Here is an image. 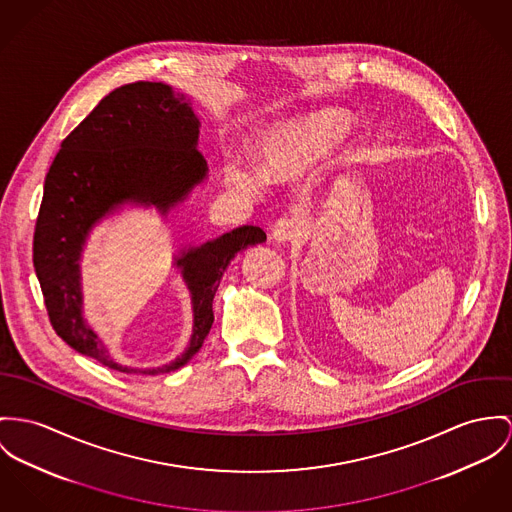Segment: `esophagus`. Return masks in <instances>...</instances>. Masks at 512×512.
<instances>
[{
    "instance_id": "34e87169",
    "label": "esophagus",
    "mask_w": 512,
    "mask_h": 512,
    "mask_svg": "<svg viewBox=\"0 0 512 512\" xmlns=\"http://www.w3.org/2000/svg\"><path fill=\"white\" fill-rule=\"evenodd\" d=\"M298 236H300V224L292 218H280L271 230V237L276 243H286Z\"/></svg>"
}]
</instances>
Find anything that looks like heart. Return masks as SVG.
Wrapping results in <instances>:
<instances>
[{
    "label": "heart",
    "instance_id": "b5f03b06",
    "mask_svg": "<svg viewBox=\"0 0 512 512\" xmlns=\"http://www.w3.org/2000/svg\"><path fill=\"white\" fill-rule=\"evenodd\" d=\"M345 128L347 118L335 111L298 118L271 128L257 144L261 175L267 181H286L304 175L341 142ZM228 185L247 195L259 191V179L241 167L228 169Z\"/></svg>",
    "mask_w": 512,
    "mask_h": 512
}]
</instances>
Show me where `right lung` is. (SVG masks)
Wrapping results in <instances>:
<instances>
[{
	"label": "right lung",
	"instance_id": "right-lung-1",
	"mask_svg": "<svg viewBox=\"0 0 512 512\" xmlns=\"http://www.w3.org/2000/svg\"><path fill=\"white\" fill-rule=\"evenodd\" d=\"M191 99L161 81L122 85L99 101L62 142L44 179L33 263L54 331L78 353L126 374H165L200 351L212 323L220 278L239 251L267 241L241 226L173 255L193 308V333L181 356L158 368L117 362L83 315L81 255L93 228L124 206L156 208L161 218L208 177Z\"/></svg>",
	"mask_w": 512,
	"mask_h": 512
}]
</instances>
